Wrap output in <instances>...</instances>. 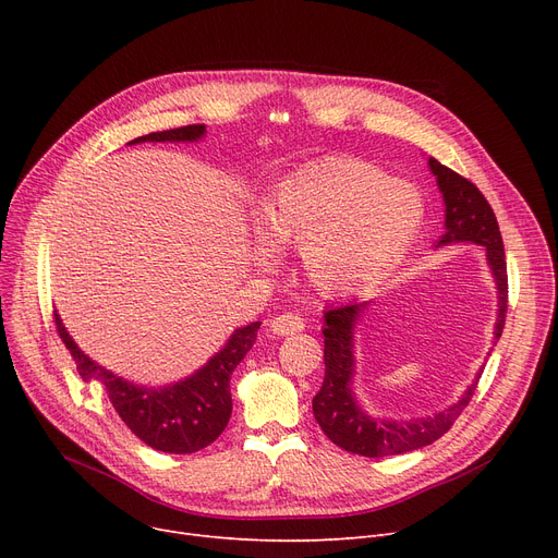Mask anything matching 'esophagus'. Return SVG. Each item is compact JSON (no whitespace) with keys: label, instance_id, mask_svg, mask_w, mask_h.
Segmentation results:
<instances>
[{"label":"esophagus","instance_id":"esophagus-1","mask_svg":"<svg viewBox=\"0 0 558 558\" xmlns=\"http://www.w3.org/2000/svg\"><path fill=\"white\" fill-rule=\"evenodd\" d=\"M271 332L278 335V337H287V335H296L301 330H305V318H301L299 314H278L276 318H271L269 324Z\"/></svg>","mask_w":558,"mask_h":558}]
</instances>
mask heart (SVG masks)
Masks as SVG:
<instances>
[{
	"mask_svg": "<svg viewBox=\"0 0 558 558\" xmlns=\"http://www.w3.org/2000/svg\"><path fill=\"white\" fill-rule=\"evenodd\" d=\"M425 219L421 192L355 158L307 162L274 187L255 221L259 262L299 248L320 294L343 296L383 276L412 246Z\"/></svg>",
	"mask_w": 558,
	"mask_h": 558,
	"instance_id": "obj_1",
	"label": "heart"
}]
</instances>
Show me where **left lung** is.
Returning a JSON list of instances; mask_svg holds the SVG:
<instances>
[{
    "instance_id": "1",
    "label": "left lung",
    "mask_w": 558,
    "mask_h": 558,
    "mask_svg": "<svg viewBox=\"0 0 558 558\" xmlns=\"http://www.w3.org/2000/svg\"><path fill=\"white\" fill-rule=\"evenodd\" d=\"M427 165L446 203V232L436 242V248L461 242L484 246L488 269L497 289V318L493 337L500 339L505 330L509 291L500 226H497L488 201L471 181L434 158H429ZM364 310L366 303L353 301L324 312L326 377L312 400L314 418L335 446L362 457H391L429 446L454 425L459 414L471 402L482 373H477L473 385L461 393L457 402L427 418L393 421L371 416L366 409H362L353 391L355 326Z\"/></svg>"
}]
</instances>
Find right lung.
<instances>
[{"label": "right lung", "instance_id": "right-lung-1", "mask_svg": "<svg viewBox=\"0 0 558 558\" xmlns=\"http://www.w3.org/2000/svg\"><path fill=\"white\" fill-rule=\"evenodd\" d=\"M203 135L205 126L192 124L142 135L129 144L198 142ZM53 318L58 337L72 353L78 375L85 383L97 379L129 429L146 446L169 454L198 452L217 441L232 414L230 375L253 348L259 330V320L238 328L219 353L179 383L167 387H140L87 357L63 326L61 314L53 312Z\"/></svg>", "mask_w": 558, "mask_h": 558}]
</instances>
